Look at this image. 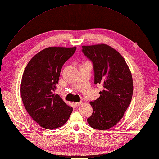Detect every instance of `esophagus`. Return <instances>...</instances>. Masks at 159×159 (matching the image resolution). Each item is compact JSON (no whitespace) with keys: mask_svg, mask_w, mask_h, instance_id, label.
Segmentation results:
<instances>
[{"mask_svg":"<svg viewBox=\"0 0 159 159\" xmlns=\"http://www.w3.org/2000/svg\"><path fill=\"white\" fill-rule=\"evenodd\" d=\"M82 102H77V103H75V105L76 107H79V106H80V105H82Z\"/></svg>","mask_w":159,"mask_h":159,"instance_id":"1","label":"esophagus"}]
</instances>
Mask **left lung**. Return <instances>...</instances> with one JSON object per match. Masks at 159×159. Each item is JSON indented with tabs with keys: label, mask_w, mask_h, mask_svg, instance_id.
Returning <instances> with one entry per match:
<instances>
[{
	"label": "left lung",
	"mask_w": 159,
	"mask_h": 159,
	"mask_svg": "<svg viewBox=\"0 0 159 159\" xmlns=\"http://www.w3.org/2000/svg\"><path fill=\"white\" fill-rule=\"evenodd\" d=\"M82 52L93 63L94 84L103 86L100 96L90 102L93 113L88 122L95 129L107 130L121 120L131 103V72L122 56L107 44L83 46Z\"/></svg>",
	"instance_id": "obj_1"
}]
</instances>
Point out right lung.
Here are the masks:
<instances>
[{"label":"right lung","instance_id":"1","mask_svg":"<svg viewBox=\"0 0 159 159\" xmlns=\"http://www.w3.org/2000/svg\"><path fill=\"white\" fill-rule=\"evenodd\" d=\"M76 47H49L36 54L23 74L20 92L25 108L43 128L55 129L68 120L73 108L54 94L61 68Z\"/></svg>","mask_w":159,"mask_h":159}]
</instances>
